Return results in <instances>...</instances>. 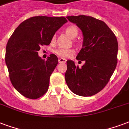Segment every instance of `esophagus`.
<instances>
[{"label":"esophagus","instance_id":"34e87169","mask_svg":"<svg viewBox=\"0 0 129 129\" xmlns=\"http://www.w3.org/2000/svg\"><path fill=\"white\" fill-rule=\"evenodd\" d=\"M67 62V60L66 59H64V58H59L58 59V62L59 63H64Z\"/></svg>","mask_w":129,"mask_h":129}]
</instances>
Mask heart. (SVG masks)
Masks as SVG:
<instances>
[{
  "label": "heart",
  "mask_w": 129,
  "mask_h": 129,
  "mask_svg": "<svg viewBox=\"0 0 129 129\" xmlns=\"http://www.w3.org/2000/svg\"><path fill=\"white\" fill-rule=\"evenodd\" d=\"M65 32L68 34L72 38H75V37H77L78 34V29L75 25H71L66 28ZM55 37H53L52 39V41H54ZM55 53L58 56L63 58H70L73 54L75 53V50L73 49H66V48H59L57 49L55 51Z\"/></svg>",
  "instance_id": "obj_1"
}]
</instances>
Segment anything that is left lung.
I'll list each match as a JSON object with an SVG mask.
<instances>
[{"label":"left lung","instance_id":"left-lung-1","mask_svg":"<svg viewBox=\"0 0 129 129\" xmlns=\"http://www.w3.org/2000/svg\"><path fill=\"white\" fill-rule=\"evenodd\" d=\"M67 18L82 30L83 47L76 59L84 60L85 64L79 68L73 61H67L66 82L75 94L92 96L104 88L116 69L118 41L112 30L101 20L86 15Z\"/></svg>","mask_w":129,"mask_h":129}]
</instances>
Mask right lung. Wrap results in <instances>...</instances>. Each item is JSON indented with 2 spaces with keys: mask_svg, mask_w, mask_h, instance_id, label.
<instances>
[{
  "mask_svg": "<svg viewBox=\"0 0 129 129\" xmlns=\"http://www.w3.org/2000/svg\"><path fill=\"white\" fill-rule=\"evenodd\" d=\"M67 22L64 17H30L16 28L9 39L5 62L9 79L25 97L36 99L48 90L50 77L58 59L50 54L45 61L37 52L41 45H50L55 33Z\"/></svg>",
  "mask_w": 129,
  "mask_h": 129,
  "instance_id": "add662e5",
  "label": "right lung"
}]
</instances>
